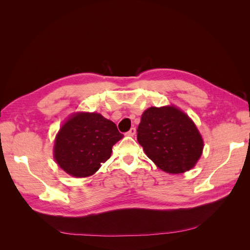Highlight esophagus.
<instances>
[{"instance_id": "1", "label": "esophagus", "mask_w": 250, "mask_h": 250, "mask_svg": "<svg viewBox=\"0 0 250 250\" xmlns=\"http://www.w3.org/2000/svg\"><path fill=\"white\" fill-rule=\"evenodd\" d=\"M135 132H137V129H135L134 127H132L129 131L126 132V134L128 135V137H133V135L135 134Z\"/></svg>"}]
</instances>
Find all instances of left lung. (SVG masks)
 <instances>
[{"instance_id": "left-lung-1", "label": "left lung", "mask_w": 250, "mask_h": 250, "mask_svg": "<svg viewBox=\"0 0 250 250\" xmlns=\"http://www.w3.org/2000/svg\"><path fill=\"white\" fill-rule=\"evenodd\" d=\"M138 142L158 168L172 174L193 168L203 141L193 121L174 106L150 107L138 127Z\"/></svg>"}]
</instances>
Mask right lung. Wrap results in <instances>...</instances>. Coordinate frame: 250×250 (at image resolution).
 I'll return each instance as SVG.
<instances>
[{
	"label": "right lung",
	"instance_id": "right-lung-1",
	"mask_svg": "<svg viewBox=\"0 0 250 250\" xmlns=\"http://www.w3.org/2000/svg\"><path fill=\"white\" fill-rule=\"evenodd\" d=\"M122 138L117 125L99 113H77L60 128L55 161L72 176H90L108 160L112 146Z\"/></svg>",
	"mask_w": 250,
	"mask_h": 250
}]
</instances>
